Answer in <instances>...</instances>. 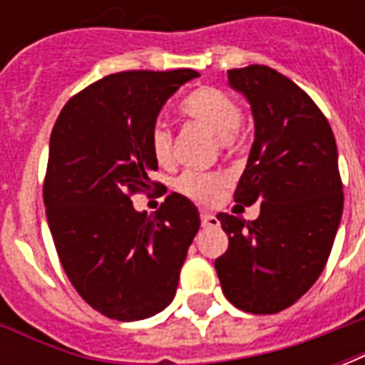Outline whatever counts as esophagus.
<instances>
[{
	"instance_id": "obj_1",
	"label": "esophagus",
	"mask_w": 365,
	"mask_h": 365,
	"mask_svg": "<svg viewBox=\"0 0 365 365\" xmlns=\"http://www.w3.org/2000/svg\"><path fill=\"white\" fill-rule=\"evenodd\" d=\"M201 222H203V227H219L221 222H219V219L215 217V215L211 213H201Z\"/></svg>"
}]
</instances>
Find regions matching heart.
I'll list each match as a JSON object with an SVG mask.
<instances>
[{
    "instance_id": "b5f03b06",
    "label": "heart",
    "mask_w": 365,
    "mask_h": 365,
    "mask_svg": "<svg viewBox=\"0 0 365 365\" xmlns=\"http://www.w3.org/2000/svg\"><path fill=\"white\" fill-rule=\"evenodd\" d=\"M180 109L187 119L219 136L225 150L230 148L235 140L232 136L237 135L242 123L240 105L219 88H199L183 99ZM150 150L160 166H168L172 162V130L164 123H156L152 127ZM175 185L183 195L201 203H211L221 193L222 178L213 172H185Z\"/></svg>"
}]
</instances>
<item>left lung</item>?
Returning <instances> with one entry per match:
<instances>
[{
  "instance_id": "1",
  "label": "left lung",
  "mask_w": 365,
  "mask_h": 365,
  "mask_svg": "<svg viewBox=\"0 0 365 365\" xmlns=\"http://www.w3.org/2000/svg\"><path fill=\"white\" fill-rule=\"evenodd\" d=\"M229 83L248 99L256 130L235 201H260V217L217 215L229 250L215 269L237 309L274 314L303 297L329 260L344 207L336 140L313 99L274 68H235Z\"/></svg>"
}]
</instances>
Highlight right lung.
Wrapping results in <instances>:
<instances>
[{
  "instance_id": "1",
  "label": "right lung",
  "mask_w": 365,
  "mask_h": 365,
  "mask_svg": "<svg viewBox=\"0 0 365 365\" xmlns=\"http://www.w3.org/2000/svg\"><path fill=\"white\" fill-rule=\"evenodd\" d=\"M195 70H128L76 93L51 135L43 197L60 264L82 299L109 319L164 311L178 289L199 211L172 193L154 215L130 197L160 187L150 130Z\"/></svg>"
}]
</instances>
